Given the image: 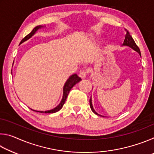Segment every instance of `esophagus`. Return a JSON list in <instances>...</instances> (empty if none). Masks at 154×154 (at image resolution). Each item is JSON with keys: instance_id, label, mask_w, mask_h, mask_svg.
Listing matches in <instances>:
<instances>
[{"instance_id": "obj_1", "label": "esophagus", "mask_w": 154, "mask_h": 154, "mask_svg": "<svg viewBox=\"0 0 154 154\" xmlns=\"http://www.w3.org/2000/svg\"><path fill=\"white\" fill-rule=\"evenodd\" d=\"M79 76L82 79H84L87 77V72L86 71H81L79 74Z\"/></svg>"}]
</instances>
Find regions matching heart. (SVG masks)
I'll return each instance as SVG.
<instances>
[{"label": "heart", "mask_w": 154, "mask_h": 154, "mask_svg": "<svg viewBox=\"0 0 154 154\" xmlns=\"http://www.w3.org/2000/svg\"><path fill=\"white\" fill-rule=\"evenodd\" d=\"M94 42H95V41H94Z\"/></svg>", "instance_id": "b5f03b06"}]
</instances>
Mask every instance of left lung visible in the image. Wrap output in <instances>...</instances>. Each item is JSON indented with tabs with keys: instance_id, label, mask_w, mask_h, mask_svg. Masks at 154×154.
<instances>
[{
	"instance_id": "1",
	"label": "left lung",
	"mask_w": 154,
	"mask_h": 154,
	"mask_svg": "<svg viewBox=\"0 0 154 154\" xmlns=\"http://www.w3.org/2000/svg\"><path fill=\"white\" fill-rule=\"evenodd\" d=\"M125 32H126V35H125V38H124V43L122 44V46H126V47H129V48H132L133 50L136 51L137 53H139V54L140 55V56L141 57V55H140V49L139 48H138V46L136 45V43H135L134 41L133 38L131 36H130V33L126 29H125ZM90 108L92 109V111L95 114L98 115V116H100V114H98L97 112H96L94 109L93 108V105H92V96H91V98L90 99Z\"/></svg>"
}]
</instances>
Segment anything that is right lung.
<instances>
[{
    "label": "right lung",
    "mask_w": 154,
    "mask_h": 154,
    "mask_svg": "<svg viewBox=\"0 0 154 154\" xmlns=\"http://www.w3.org/2000/svg\"><path fill=\"white\" fill-rule=\"evenodd\" d=\"M44 27H45V26H41V25L36 26L32 31H31V32L30 34H28V35L26 36L25 37L23 38L22 41H21L20 45V44H22V43L25 42V41H28L29 38L32 37L33 35H35V34L37 32L38 30H39V29H41V28H43ZM11 74H12V72H11ZM81 80H82V79H81L79 77H78V75L77 74H73V75H72L71 76L69 77V78L67 79V81L66 82V83H65V84L63 87V96H62L61 102L58 106H56V107H55L53 109H51V110L45 111H35V110H32H32L36 111V112H39V113H56V112L60 111L62 108V106H63L65 101H66V99L67 98L68 94H69V93L70 92V90H71V88L73 87L74 85L76 84V83H79Z\"/></svg>",
    "instance_id": "right-lung-1"
}]
</instances>
